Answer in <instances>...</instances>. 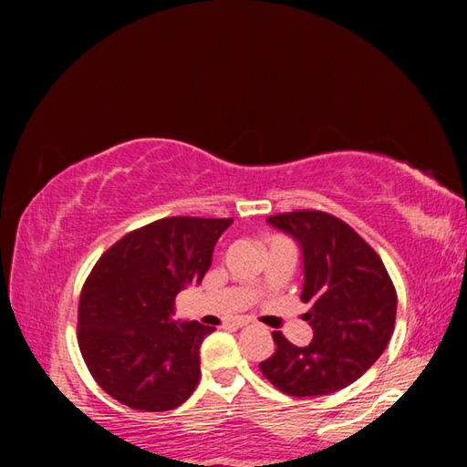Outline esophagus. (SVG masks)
Here are the masks:
<instances>
[{"label": "esophagus", "instance_id": "obj_1", "mask_svg": "<svg viewBox=\"0 0 467 467\" xmlns=\"http://www.w3.org/2000/svg\"><path fill=\"white\" fill-rule=\"evenodd\" d=\"M247 323H249L247 319H239V321H234V323H233V327H234V329H239V327H244V326H247Z\"/></svg>", "mask_w": 467, "mask_h": 467}]
</instances>
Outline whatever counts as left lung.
<instances>
[{"mask_svg": "<svg viewBox=\"0 0 467 467\" xmlns=\"http://www.w3.org/2000/svg\"><path fill=\"white\" fill-rule=\"evenodd\" d=\"M296 241L303 259L305 313L313 339L295 346L274 331L275 352L264 377L295 398L344 389L375 365L389 344L398 295L381 257L342 220L300 210L267 218Z\"/></svg>", "mask_w": 467, "mask_h": 467, "instance_id": "obj_1", "label": "left lung"}]
</instances>
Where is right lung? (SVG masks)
I'll use <instances>...</instances> for the list:
<instances>
[{
  "label": "right lung",
  "instance_id": "add662e5",
  "mask_svg": "<svg viewBox=\"0 0 467 467\" xmlns=\"http://www.w3.org/2000/svg\"><path fill=\"white\" fill-rule=\"evenodd\" d=\"M231 218H162L117 241L86 280L78 344L102 389L121 404L164 412L200 383V346L214 327L175 321V296L200 284Z\"/></svg>",
  "mask_w": 467,
  "mask_h": 467
}]
</instances>
